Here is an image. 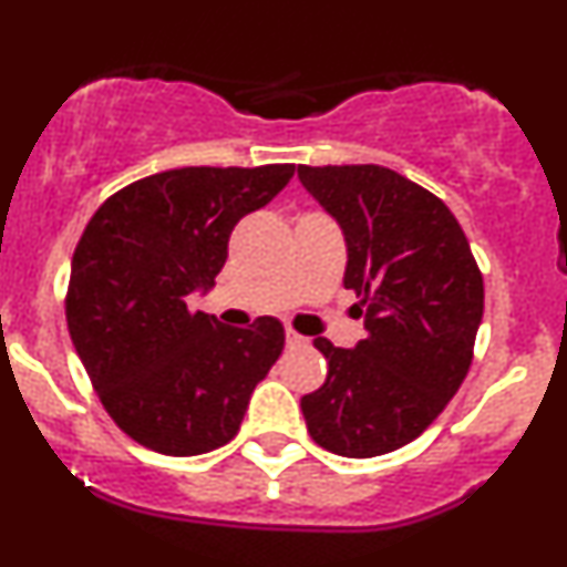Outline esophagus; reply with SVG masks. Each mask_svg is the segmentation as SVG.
<instances>
[{"label": "esophagus", "mask_w": 567, "mask_h": 567, "mask_svg": "<svg viewBox=\"0 0 567 567\" xmlns=\"http://www.w3.org/2000/svg\"><path fill=\"white\" fill-rule=\"evenodd\" d=\"M285 342H288L290 348H301V344H307V337H301V333L288 329V331H285Z\"/></svg>", "instance_id": "1"}]
</instances>
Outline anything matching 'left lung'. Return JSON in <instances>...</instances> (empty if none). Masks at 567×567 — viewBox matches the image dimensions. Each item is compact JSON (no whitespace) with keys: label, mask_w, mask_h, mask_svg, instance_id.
<instances>
[{"label":"left lung","mask_w":567,"mask_h":567,"mask_svg":"<svg viewBox=\"0 0 567 567\" xmlns=\"http://www.w3.org/2000/svg\"><path fill=\"white\" fill-rule=\"evenodd\" d=\"M307 193L348 244L344 288L367 337L353 350L326 337L318 391L301 399L320 449L350 458L413 443L458 391L484 318V277L451 208L383 165H299Z\"/></svg>","instance_id":"8db88e82"}]
</instances>
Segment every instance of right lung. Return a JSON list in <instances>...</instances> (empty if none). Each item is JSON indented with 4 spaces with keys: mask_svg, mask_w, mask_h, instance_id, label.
I'll use <instances>...</instances> for the list:
<instances>
[{
    "mask_svg": "<svg viewBox=\"0 0 567 567\" xmlns=\"http://www.w3.org/2000/svg\"><path fill=\"white\" fill-rule=\"evenodd\" d=\"M293 171H163L118 189L89 219L64 299L70 339L103 408L143 449L198 456L230 443L282 353L277 318L230 329L189 312L187 296L212 288L230 230Z\"/></svg>",
    "mask_w": 567,
    "mask_h": 567,
    "instance_id": "1",
    "label": "right lung"
}]
</instances>
